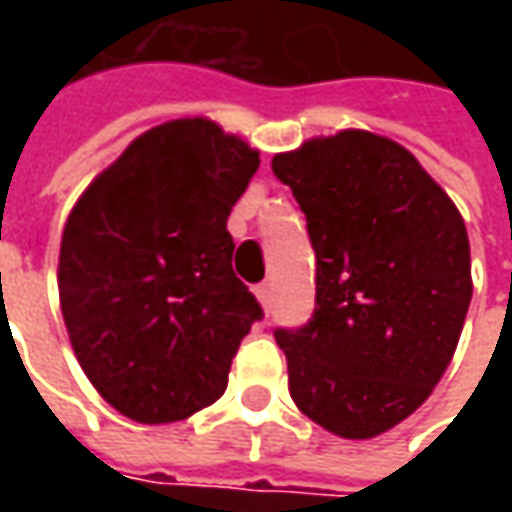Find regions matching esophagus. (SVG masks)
I'll list each match as a JSON object with an SVG mask.
<instances>
[{"label":"esophagus","instance_id":"1","mask_svg":"<svg viewBox=\"0 0 512 512\" xmlns=\"http://www.w3.org/2000/svg\"><path fill=\"white\" fill-rule=\"evenodd\" d=\"M256 299L262 302V307H270V302H273V285L262 282V285L256 287Z\"/></svg>","mask_w":512,"mask_h":512}]
</instances>
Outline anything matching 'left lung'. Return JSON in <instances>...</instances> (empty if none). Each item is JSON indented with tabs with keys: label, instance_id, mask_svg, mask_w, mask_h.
I'll return each mask as SVG.
<instances>
[{
	"label": "left lung",
	"instance_id": "1",
	"mask_svg": "<svg viewBox=\"0 0 512 512\" xmlns=\"http://www.w3.org/2000/svg\"><path fill=\"white\" fill-rule=\"evenodd\" d=\"M270 168L316 250L313 319L276 330L290 396L333 436H382L456 353L473 296L462 213L410 150L370 130L313 136Z\"/></svg>",
	"mask_w": 512,
	"mask_h": 512
}]
</instances>
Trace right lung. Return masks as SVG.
<instances>
[{
  "instance_id": "obj_1",
  "label": "right lung",
  "mask_w": 512,
  "mask_h": 512,
  "mask_svg": "<svg viewBox=\"0 0 512 512\" xmlns=\"http://www.w3.org/2000/svg\"><path fill=\"white\" fill-rule=\"evenodd\" d=\"M259 150L207 116L145 130L70 210L59 305L99 396L139 424L213 404L262 307L233 273L227 216Z\"/></svg>"
}]
</instances>
